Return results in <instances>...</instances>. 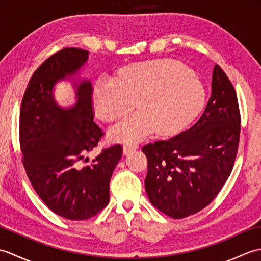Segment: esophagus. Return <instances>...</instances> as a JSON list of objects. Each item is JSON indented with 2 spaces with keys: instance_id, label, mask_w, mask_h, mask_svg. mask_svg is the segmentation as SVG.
<instances>
[{
  "instance_id": "1",
  "label": "esophagus",
  "mask_w": 261,
  "mask_h": 261,
  "mask_svg": "<svg viewBox=\"0 0 261 261\" xmlns=\"http://www.w3.org/2000/svg\"><path fill=\"white\" fill-rule=\"evenodd\" d=\"M136 149H138L137 143H125V145L123 146V153L129 154L131 151L136 150Z\"/></svg>"
}]
</instances>
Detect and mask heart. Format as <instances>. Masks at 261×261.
Segmentation results:
<instances>
[{
    "label": "heart",
    "instance_id": "obj_1",
    "mask_svg": "<svg viewBox=\"0 0 261 261\" xmlns=\"http://www.w3.org/2000/svg\"><path fill=\"white\" fill-rule=\"evenodd\" d=\"M99 119L119 120L131 114L110 131L120 141L139 140L153 130L173 136L191 123L203 109L205 91L198 77L185 66L168 59L132 64L118 77H102L93 90Z\"/></svg>",
    "mask_w": 261,
    "mask_h": 261
}]
</instances>
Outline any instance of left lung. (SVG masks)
Listing matches in <instances>:
<instances>
[{
    "label": "left lung",
    "mask_w": 261,
    "mask_h": 261,
    "mask_svg": "<svg viewBox=\"0 0 261 261\" xmlns=\"http://www.w3.org/2000/svg\"><path fill=\"white\" fill-rule=\"evenodd\" d=\"M240 139V112L233 85L214 66L212 94L201 118L168 140L142 148L148 159L149 201L173 219L206 207L229 178Z\"/></svg>",
    "instance_id": "8db88e82"
}]
</instances>
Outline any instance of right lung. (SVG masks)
Returning <instances> with one entry per match:
<instances>
[{"label":"right lung","mask_w":261,"mask_h":261,"mask_svg":"<svg viewBox=\"0 0 261 261\" xmlns=\"http://www.w3.org/2000/svg\"><path fill=\"white\" fill-rule=\"evenodd\" d=\"M88 55L65 48L46 59L29 81L20 110L22 163L32 187L53 212L76 221L93 218L109 204L110 180L122 157L121 145H115L81 165L103 136L93 122L92 83L73 80ZM66 79L75 88L70 108L60 107L53 94L57 83Z\"/></svg>","instance_id":"obj_1"}]
</instances>
